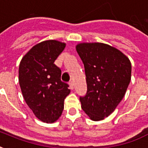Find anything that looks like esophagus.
<instances>
[{
	"instance_id": "1",
	"label": "esophagus",
	"mask_w": 148,
	"mask_h": 148,
	"mask_svg": "<svg viewBox=\"0 0 148 148\" xmlns=\"http://www.w3.org/2000/svg\"><path fill=\"white\" fill-rule=\"evenodd\" d=\"M69 85H70V88H71V89H72V90H73V89H74V82H73V81H70V82H69Z\"/></svg>"
}]
</instances>
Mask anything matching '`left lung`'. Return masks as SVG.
I'll return each instance as SVG.
<instances>
[{
    "mask_svg": "<svg viewBox=\"0 0 148 148\" xmlns=\"http://www.w3.org/2000/svg\"><path fill=\"white\" fill-rule=\"evenodd\" d=\"M76 50L85 69L87 94L81 108L95 121L108 117L124 97L131 77V61L103 43H81Z\"/></svg>",
    "mask_w": 148,
    "mask_h": 148,
    "instance_id": "8db88e82",
    "label": "left lung"
}]
</instances>
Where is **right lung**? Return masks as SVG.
Segmentation results:
<instances>
[{
	"instance_id": "add662e5",
	"label": "right lung",
	"mask_w": 148,
	"mask_h": 148,
	"mask_svg": "<svg viewBox=\"0 0 148 148\" xmlns=\"http://www.w3.org/2000/svg\"><path fill=\"white\" fill-rule=\"evenodd\" d=\"M65 46L58 40H45L34 46L20 63L23 97L36 117L46 123L60 117L64 99L71 92L69 85L60 80L61 70L54 64Z\"/></svg>"
}]
</instances>
